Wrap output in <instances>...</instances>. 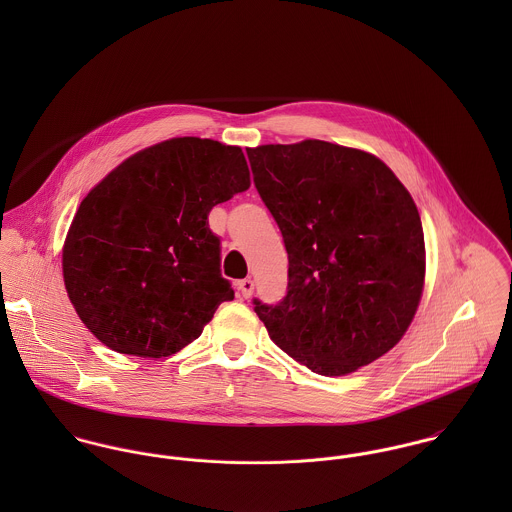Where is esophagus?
Listing matches in <instances>:
<instances>
[{"label":"esophagus","mask_w":512,"mask_h":512,"mask_svg":"<svg viewBox=\"0 0 512 512\" xmlns=\"http://www.w3.org/2000/svg\"><path fill=\"white\" fill-rule=\"evenodd\" d=\"M238 293H240L244 299H248V297L254 293V282H252L250 278L240 280V282H238Z\"/></svg>","instance_id":"obj_1"}]
</instances>
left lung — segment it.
<instances>
[{
    "instance_id": "obj_1",
    "label": "left lung",
    "mask_w": 512,
    "mask_h": 512,
    "mask_svg": "<svg viewBox=\"0 0 512 512\" xmlns=\"http://www.w3.org/2000/svg\"><path fill=\"white\" fill-rule=\"evenodd\" d=\"M288 250V293L254 299L272 341L323 376L355 372L410 327L426 276L420 213L378 157L321 140L246 149Z\"/></svg>"
}]
</instances>
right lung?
Returning <instances> with one entry per match:
<instances>
[{
    "instance_id": "add662e5",
    "label": "right lung",
    "mask_w": 512,
    "mask_h": 512,
    "mask_svg": "<svg viewBox=\"0 0 512 512\" xmlns=\"http://www.w3.org/2000/svg\"><path fill=\"white\" fill-rule=\"evenodd\" d=\"M250 187L242 149L173 138L110 171L80 203L63 246L69 299L116 353L161 359L195 341L222 301L215 205Z\"/></svg>"
}]
</instances>
